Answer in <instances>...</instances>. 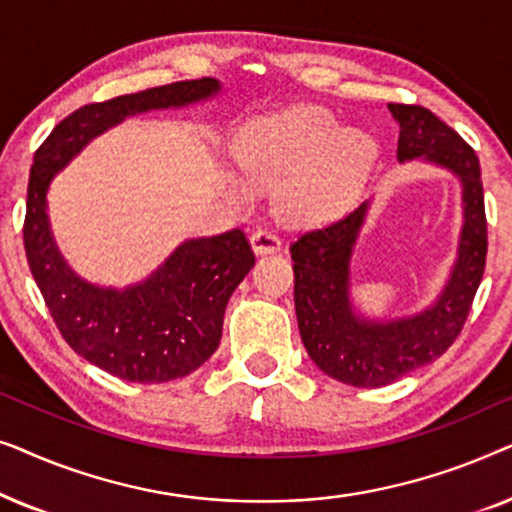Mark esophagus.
<instances>
[{
	"label": "esophagus",
	"instance_id": "34e87169",
	"mask_svg": "<svg viewBox=\"0 0 512 512\" xmlns=\"http://www.w3.org/2000/svg\"><path fill=\"white\" fill-rule=\"evenodd\" d=\"M251 247H254L256 254H275V251L282 247V240H279L275 230L258 228L254 230V235H251Z\"/></svg>",
	"mask_w": 512,
	"mask_h": 512
}]
</instances>
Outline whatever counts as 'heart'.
Returning <instances> with one entry per match:
<instances>
[{
  "label": "heart",
  "instance_id": "1",
  "mask_svg": "<svg viewBox=\"0 0 512 512\" xmlns=\"http://www.w3.org/2000/svg\"><path fill=\"white\" fill-rule=\"evenodd\" d=\"M233 158L237 170L226 172L233 198L249 202L258 186L279 181V212L291 221H319L359 195L377 144L366 132L340 128L331 111L296 104L244 121L233 137Z\"/></svg>",
  "mask_w": 512,
  "mask_h": 512
}]
</instances>
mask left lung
<instances>
[{"label":"left lung","instance_id":"8db88e82","mask_svg":"<svg viewBox=\"0 0 512 512\" xmlns=\"http://www.w3.org/2000/svg\"><path fill=\"white\" fill-rule=\"evenodd\" d=\"M398 128L401 163L424 158L461 181L464 226L459 256L436 303L412 317L373 321L349 300V261L370 202L328 226L307 230L291 244L293 300L310 359L333 380L352 387H384L433 363L457 340L471 312L487 261V219L480 160L475 151L419 104H389Z\"/></svg>","mask_w":512,"mask_h":512}]
</instances>
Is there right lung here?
Instances as JSON below:
<instances>
[{
    "label": "right lung",
    "mask_w": 512,
    "mask_h": 512,
    "mask_svg": "<svg viewBox=\"0 0 512 512\" xmlns=\"http://www.w3.org/2000/svg\"><path fill=\"white\" fill-rule=\"evenodd\" d=\"M221 90L216 79L177 81L93 102L55 125L34 153L23 242L48 312L76 354L128 382H170L216 352L223 312L256 258L240 228L186 240L144 282L104 289L81 279L62 258L48 223L46 193L83 146L125 118L186 107Z\"/></svg>",
    "instance_id": "right-lung-1"
}]
</instances>
